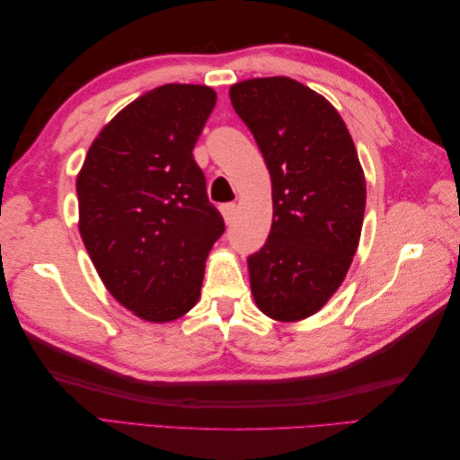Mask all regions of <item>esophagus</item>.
Masks as SVG:
<instances>
[{
  "instance_id": "esophagus-1",
  "label": "esophagus",
  "mask_w": 460,
  "mask_h": 460,
  "mask_svg": "<svg viewBox=\"0 0 460 460\" xmlns=\"http://www.w3.org/2000/svg\"><path fill=\"white\" fill-rule=\"evenodd\" d=\"M220 213H222V217H225L226 225H232L234 218H235V213H238V205H235V203H225V205L220 207Z\"/></svg>"
}]
</instances>
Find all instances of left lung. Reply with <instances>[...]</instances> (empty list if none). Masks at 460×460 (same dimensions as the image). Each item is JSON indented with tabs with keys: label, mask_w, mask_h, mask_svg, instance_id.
<instances>
[{
	"label": "left lung",
	"mask_w": 460,
	"mask_h": 460,
	"mask_svg": "<svg viewBox=\"0 0 460 460\" xmlns=\"http://www.w3.org/2000/svg\"><path fill=\"white\" fill-rule=\"evenodd\" d=\"M230 102L272 182L269 240L247 259L252 294L267 316L296 323L323 309L351 267L367 207L363 166L338 111L294 78L238 82Z\"/></svg>",
	"instance_id": "8db88e82"
}]
</instances>
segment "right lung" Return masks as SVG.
<instances>
[{"label": "right lung", "instance_id": "obj_1", "mask_svg": "<svg viewBox=\"0 0 460 460\" xmlns=\"http://www.w3.org/2000/svg\"><path fill=\"white\" fill-rule=\"evenodd\" d=\"M217 103L208 86L164 84L107 122L76 176L78 230L102 282L147 323H171L201 296L225 232L193 146Z\"/></svg>", "mask_w": 460, "mask_h": 460}]
</instances>
